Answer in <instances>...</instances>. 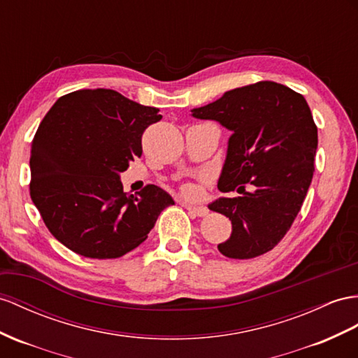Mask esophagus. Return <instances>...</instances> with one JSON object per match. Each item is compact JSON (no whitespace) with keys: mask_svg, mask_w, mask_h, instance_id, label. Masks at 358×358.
Here are the masks:
<instances>
[{"mask_svg":"<svg viewBox=\"0 0 358 358\" xmlns=\"http://www.w3.org/2000/svg\"><path fill=\"white\" fill-rule=\"evenodd\" d=\"M185 207L187 208V212L192 213L194 216H206L208 213V210L203 206H192V204H185Z\"/></svg>","mask_w":358,"mask_h":358,"instance_id":"esophagus-1","label":"esophagus"}]
</instances>
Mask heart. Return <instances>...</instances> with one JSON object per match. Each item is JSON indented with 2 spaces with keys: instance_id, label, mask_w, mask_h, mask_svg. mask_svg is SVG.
<instances>
[{
  "instance_id": "obj_1",
  "label": "heart",
  "mask_w": 358,
  "mask_h": 358,
  "mask_svg": "<svg viewBox=\"0 0 358 358\" xmlns=\"http://www.w3.org/2000/svg\"><path fill=\"white\" fill-rule=\"evenodd\" d=\"M185 192H186V194H195L196 189H195L194 186H186V187H185Z\"/></svg>"
}]
</instances>
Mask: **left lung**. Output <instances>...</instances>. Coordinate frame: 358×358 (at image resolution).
Instances as JSON below:
<instances>
[{
	"instance_id": "obj_1",
	"label": "left lung",
	"mask_w": 358,
	"mask_h": 358,
	"mask_svg": "<svg viewBox=\"0 0 358 358\" xmlns=\"http://www.w3.org/2000/svg\"><path fill=\"white\" fill-rule=\"evenodd\" d=\"M192 116L233 131L217 189L243 195L208 204L233 225L217 250L228 259L259 257L286 236L313 178L317 127L307 101L287 86L259 81L225 92Z\"/></svg>"
}]
</instances>
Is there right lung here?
I'll return each instance as SVG.
<instances>
[{"label": "right lung", "mask_w": 358, "mask_h": 358, "mask_svg": "<svg viewBox=\"0 0 358 358\" xmlns=\"http://www.w3.org/2000/svg\"><path fill=\"white\" fill-rule=\"evenodd\" d=\"M159 108L112 89L60 96L31 142L30 196L56 239L87 259H117L137 248L173 204L148 185L125 194L119 173L142 155V134Z\"/></svg>", "instance_id": "obj_1"}]
</instances>
